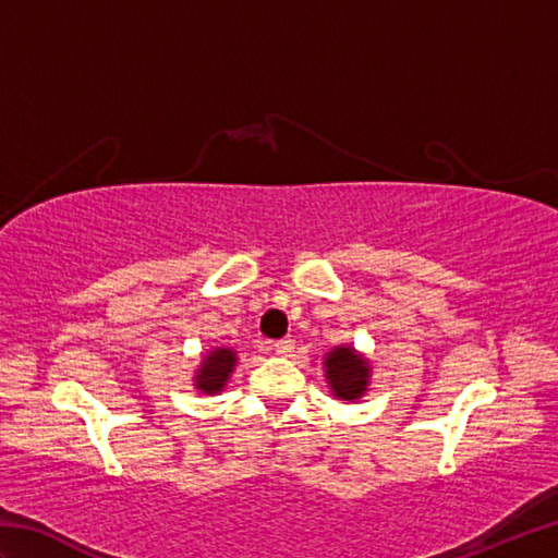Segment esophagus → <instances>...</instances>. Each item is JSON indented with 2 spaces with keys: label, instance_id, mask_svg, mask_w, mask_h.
<instances>
[{
  "label": "esophagus",
  "instance_id": "obj_1",
  "mask_svg": "<svg viewBox=\"0 0 558 558\" xmlns=\"http://www.w3.org/2000/svg\"><path fill=\"white\" fill-rule=\"evenodd\" d=\"M292 350H294V342L290 338H282V340L272 342V352L280 354V357H290Z\"/></svg>",
  "mask_w": 558,
  "mask_h": 558
}]
</instances>
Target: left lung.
Segmentation results:
<instances>
[{
    "label": "left lung",
    "mask_w": 558,
    "mask_h": 558,
    "mask_svg": "<svg viewBox=\"0 0 558 558\" xmlns=\"http://www.w3.org/2000/svg\"><path fill=\"white\" fill-rule=\"evenodd\" d=\"M326 366V381L330 386V393L340 400H360L369 386L372 366L362 354L350 348L340 345L333 348L324 360Z\"/></svg>",
    "instance_id": "left-lung-1"
}]
</instances>
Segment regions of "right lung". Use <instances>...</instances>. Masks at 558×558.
Returning a JSON list of instances; mask_svg holds the SVG:
<instances>
[{
	"mask_svg": "<svg viewBox=\"0 0 558 558\" xmlns=\"http://www.w3.org/2000/svg\"><path fill=\"white\" fill-rule=\"evenodd\" d=\"M234 364H236L234 350H230V348L210 350L196 369V376H194L196 384L194 386L201 390V393H208V396L220 393L225 384H228Z\"/></svg>",
	"mask_w": 558,
	"mask_h": 558,
	"instance_id": "1",
	"label": "right lung"
}]
</instances>
